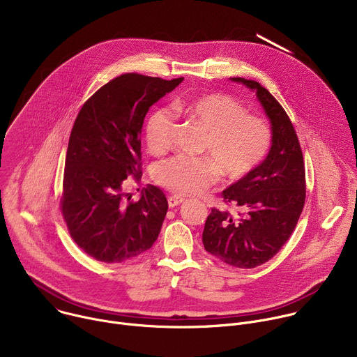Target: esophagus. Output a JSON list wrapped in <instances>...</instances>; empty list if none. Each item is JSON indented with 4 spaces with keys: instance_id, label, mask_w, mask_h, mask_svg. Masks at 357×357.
I'll return each mask as SVG.
<instances>
[{
    "instance_id": "obj_1",
    "label": "esophagus",
    "mask_w": 357,
    "mask_h": 357,
    "mask_svg": "<svg viewBox=\"0 0 357 357\" xmlns=\"http://www.w3.org/2000/svg\"><path fill=\"white\" fill-rule=\"evenodd\" d=\"M183 202H185V199L181 197V196H169L168 197V206L172 209L175 206H179L181 203H183Z\"/></svg>"
}]
</instances>
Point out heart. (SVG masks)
Returning <instances> with one entry per match:
<instances>
[{"mask_svg": "<svg viewBox=\"0 0 357 357\" xmlns=\"http://www.w3.org/2000/svg\"><path fill=\"white\" fill-rule=\"evenodd\" d=\"M176 110L185 113L203 131L200 152L208 158L176 155L158 162L154 179L179 196L202 192L216 182L238 181L248 175L266 157L270 148V130L225 94H206L190 101H179ZM175 117L169 109L151 113L145 124V141L152 154H162L172 139Z\"/></svg>", "mask_w": 357, "mask_h": 357, "instance_id": "b5f03b06", "label": "heart"}]
</instances>
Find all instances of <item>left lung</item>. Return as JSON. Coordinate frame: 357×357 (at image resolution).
<instances>
[{
  "label": "left lung",
  "mask_w": 357,
  "mask_h": 357,
  "mask_svg": "<svg viewBox=\"0 0 357 357\" xmlns=\"http://www.w3.org/2000/svg\"><path fill=\"white\" fill-rule=\"evenodd\" d=\"M256 93L271 128L266 160L222 192L236 212L212 209L203 230L205 250L237 268L273 259L292 234L305 203V167L298 137L285 110L260 83L230 77Z\"/></svg>",
  "instance_id": "8db88e82"
}]
</instances>
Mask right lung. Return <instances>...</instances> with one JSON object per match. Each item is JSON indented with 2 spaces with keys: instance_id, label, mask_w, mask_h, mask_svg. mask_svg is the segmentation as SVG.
Listing matches in <instances>:
<instances>
[{
  "instance_id": "obj_1",
  "label": "right lung",
  "mask_w": 357,
  "mask_h": 357,
  "mask_svg": "<svg viewBox=\"0 0 357 357\" xmlns=\"http://www.w3.org/2000/svg\"><path fill=\"white\" fill-rule=\"evenodd\" d=\"M182 80L121 75L100 87L76 117L66 152L62 213L75 243L98 261L135 259L158 238L168 211L165 195L146 185L134 202L123 186L131 176L141 178L145 114Z\"/></svg>"
}]
</instances>
